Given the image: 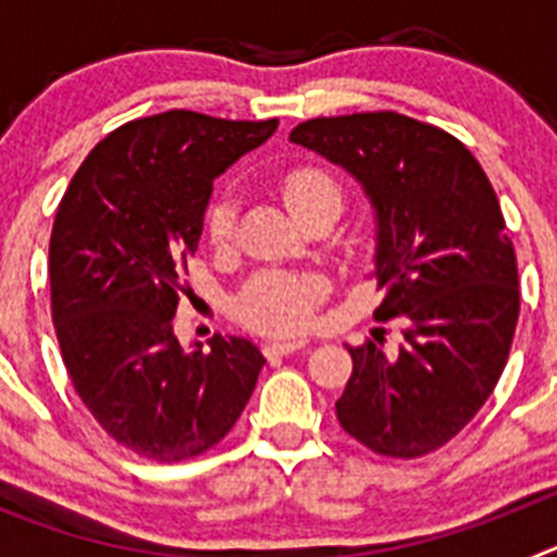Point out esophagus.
<instances>
[{"label":"esophagus","instance_id":"obj_1","mask_svg":"<svg viewBox=\"0 0 557 557\" xmlns=\"http://www.w3.org/2000/svg\"><path fill=\"white\" fill-rule=\"evenodd\" d=\"M307 346H309L307 339H273V343H268V346H264V354H268L270 359L287 357V354L301 351V348H307Z\"/></svg>","mask_w":557,"mask_h":557}]
</instances>
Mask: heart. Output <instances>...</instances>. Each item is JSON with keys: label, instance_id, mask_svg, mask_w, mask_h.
<instances>
[{"label": "heart", "instance_id": "1", "mask_svg": "<svg viewBox=\"0 0 557 557\" xmlns=\"http://www.w3.org/2000/svg\"><path fill=\"white\" fill-rule=\"evenodd\" d=\"M282 195L295 220H304L309 211L337 209L343 203V191L337 181L314 166L289 170L282 181ZM236 228V195L231 189H220L206 209V236L214 245H225ZM326 295V282L321 275L298 273H270L256 275L239 298V314L245 323L262 332L293 334L301 332L312 321L314 307Z\"/></svg>", "mask_w": 557, "mask_h": 557}]
</instances>
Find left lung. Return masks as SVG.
<instances>
[{
    "instance_id": "left-lung-1",
    "label": "left lung",
    "mask_w": 557,
    "mask_h": 557,
    "mask_svg": "<svg viewBox=\"0 0 557 557\" xmlns=\"http://www.w3.org/2000/svg\"><path fill=\"white\" fill-rule=\"evenodd\" d=\"M289 141L359 181L376 218V321L405 343L348 346L339 426L376 455L449 444L494 393L519 321L513 243L488 175L451 133L376 111L301 122Z\"/></svg>"
}]
</instances>
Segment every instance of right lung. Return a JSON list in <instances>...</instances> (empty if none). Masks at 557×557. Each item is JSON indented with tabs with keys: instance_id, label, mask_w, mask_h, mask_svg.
<instances>
[{
	"instance_id": "obj_1",
	"label": "right lung",
	"mask_w": 557,
	"mask_h": 557,
	"mask_svg": "<svg viewBox=\"0 0 557 557\" xmlns=\"http://www.w3.org/2000/svg\"><path fill=\"white\" fill-rule=\"evenodd\" d=\"M275 127L195 111L133 120L88 152L58 206L49 287L63 366L97 424L147 460L220 444L264 366L231 334L186 351L172 318L211 184Z\"/></svg>"
}]
</instances>
